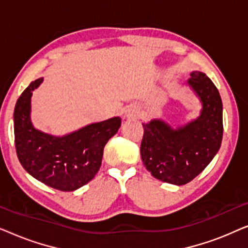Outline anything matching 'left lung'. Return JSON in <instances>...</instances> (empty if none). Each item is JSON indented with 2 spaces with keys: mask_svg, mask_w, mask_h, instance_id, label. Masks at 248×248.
Here are the masks:
<instances>
[{
  "mask_svg": "<svg viewBox=\"0 0 248 248\" xmlns=\"http://www.w3.org/2000/svg\"><path fill=\"white\" fill-rule=\"evenodd\" d=\"M188 84L201 98L198 120L172 130L161 121L143 125L141 158L155 178L187 184L210 164L222 140V101L215 83L202 72L191 73Z\"/></svg>",
  "mask_w": 248,
  "mask_h": 248,
  "instance_id": "left-lung-1",
  "label": "left lung"
}]
</instances>
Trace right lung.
I'll list each match as a JSON object with an SVG mask.
<instances>
[{"label":"right lung","mask_w":248,"mask_h":248,"mask_svg":"<svg viewBox=\"0 0 248 248\" xmlns=\"http://www.w3.org/2000/svg\"><path fill=\"white\" fill-rule=\"evenodd\" d=\"M27 87L15 107V143L22 167L32 177L63 192L78 189L94 177L101 166L104 148L121 127V118L91 124L63 138L37 131L30 122V98L42 83Z\"/></svg>","instance_id":"add662e5"}]
</instances>
